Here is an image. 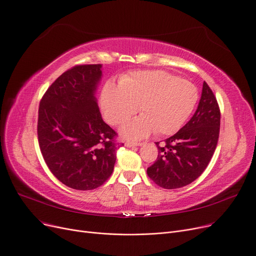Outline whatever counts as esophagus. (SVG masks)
<instances>
[{
  "mask_svg": "<svg viewBox=\"0 0 256 256\" xmlns=\"http://www.w3.org/2000/svg\"><path fill=\"white\" fill-rule=\"evenodd\" d=\"M141 145L140 142H137V141H126V146L128 147H132V146H139Z\"/></svg>",
  "mask_w": 256,
  "mask_h": 256,
  "instance_id": "obj_1",
  "label": "esophagus"
}]
</instances>
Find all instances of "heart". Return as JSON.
Listing matches in <instances>:
<instances>
[{
  "label": "heart",
  "instance_id": "heart-1",
  "mask_svg": "<svg viewBox=\"0 0 256 256\" xmlns=\"http://www.w3.org/2000/svg\"><path fill=\"white\" fill-rule=\"evenodd\" d=\"M198 91L189 80L163 70L132 72L120 78L119 85L106 82L100 96L104 119L112 126L124 124L138 111L142 116L126 124V138L176 134L192 114Z\"/></svg>",
  "mask_w": 256,
  "mask_h": 256
}]
</instances>
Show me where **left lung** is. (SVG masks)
I'll use <instances>...</instances> for the list:
<instances>
[{"instance_id": "obj_1", "label": "left lung", "mask_w": 256, "mask_h": 256, "mask_svg": "<svg viewBox=\"0 0 256 256\" xmlns=\"http://www.w3.org/2000/svg\"><path fill=\"white\" fill-rule=\"evenodd\" d=\"M220 118L217 98L204 82L198 108L189 122L166 139L163 146L156 142L158 158L147 168V176L164 189H178L198 178L217 147Z\"/></svg>"}]
</instances>
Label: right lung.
<instances>
[{
    "mask_svg": "<svg viewBox=\"0 0 256 256\" xmlns=\"http://www.w3.org/2000/svg\"><path fill=\"white\" fill-rule=\"evenodd\" d=\"M100 64L76 65L62 74L39 104L37 135L50 172L72 189L93 190L111 176L117 132L102 118L96 96Z\"/></svg>",
    "mask_w": 256,
    "mask_h": 256,
    "instance_id": "1",
    "label": "right lung"
}]
</instances>
